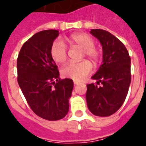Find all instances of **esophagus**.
<instances>
[{
  "label": "esophagus",
  "instance_id": "1",
  "mask_svg": "<svg viewBox=\"0 0 146 146\" xmlns=\"http://www.w3.org/2000/svg\"><path fill=\"white\" fill-rule=\"evenodd\" d=\"M74 84L75 85H78V84H79V82H78V81H74Z\"/></svg>",
  "mask_w": 146,
  "mask_h": 146
}]
</instances>
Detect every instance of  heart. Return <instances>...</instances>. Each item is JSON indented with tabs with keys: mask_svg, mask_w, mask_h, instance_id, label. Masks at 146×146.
Segmentation results:
<instances>
[{
	"mask_svg": "<svg viewBox=\"0 0 146 146\" xmlns=\"http://www.w3.org/2000/svg\"><path fill=\"white\" fill-rule=\"evenodd\" d=\"M71 47H78L83 49L82 57H88L93 62H97L99 58L98 50L94 48V41L86 33H79L72 34L66 38ZM50 55L52 60L57 63H63L67 57V50L61 40H56L50 48ZM92 71V65L87 60L80 62H71L64 66L61 71L63 77L80 81Z\"/></svg>",
	"mask_w": 146,
	"mask_h": 146,
	"instance_id": "obj_1",
	"label": "heart"
}]
</instances>
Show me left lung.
Here are the masks:
<instances>
[{
  "label": "left lung",
  "mask_w": 146,
  "mask_h": 146,
  "mask_svg": "<svg viewBox=\"0 0 146 146\" xmlns=\"http://www.w3.org/2000/svg\"><path fill=\"white\" fill-rule=\"evenodd\" d=\"M90 33L102 45V64L91 77L97 84L86 85V103L93 114L108 117L126 98L131 82V60L125 45L111 33L102 29H91Z\"/></svg>",
  "instance_id": "8db88e82"
}]
</instances>
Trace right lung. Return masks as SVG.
<instances>
[{"label": "right lung", "instance_id": "right-lung-1", "mask_svg": "<svg viewBox=\"0 0 146 146\" xmlns=\"http://www.w3.org/2000/svg\"><path fill=\"white\" fill-rule=\"evenodd\" d=\"M57 30L36 33L22 46L17 63L18 84L29 106L39 117L48 121L62 119L69 110L73 80L60 79L55 61L50 55Z\"/></svg>", "mask_w": 146, "mask_h": 146}]
</instances>
